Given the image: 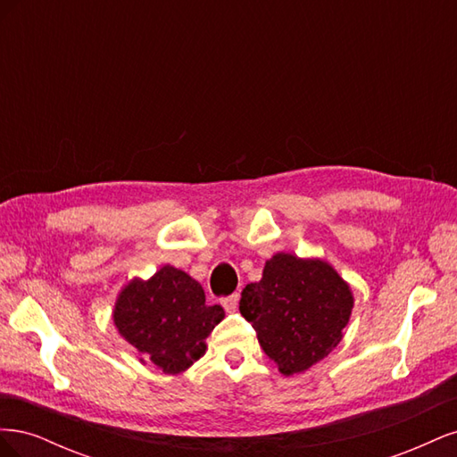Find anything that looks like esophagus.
Instances as JSON below:
<instances>
[{
    "label": "esophagus",
    "instance_id": "esophagus-1",
    "mask_svg": "<svg viewBox=\"0 0 457 457\" xmlns=\"http://www.w3.org/2000/svg\"><path fill=\"white\" fill-rule=\"evenodd\" d=\"M238 301H240V295L238 294H232V295L225 297V299H220V305H223V309L227 312H234V311L238 309Z\"/></svg>",
    "mask_w": 457,
    "mask_h": 457
}]
</instances>
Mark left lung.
<instances>
[{
  "label": "left lung",
  "mask_w": 457,
  "mask_h": 457,
  "mask_svg": "<svg viewBox=\"0 0 457 457\" xmlns=\"http://www.w3.org/2000/svg\"><path fill=\"white\" fill-rule=\"evenodd\" d=\"M354 307L349 282L320 257L274 253L259 282L247 284L240 312L282 376L309 370L343 339Z\"/></svg>",
  "instance_id": "8db88e82"
}]
</instances>
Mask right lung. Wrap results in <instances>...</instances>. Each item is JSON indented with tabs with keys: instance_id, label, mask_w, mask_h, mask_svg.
<instances>
[{
	"instance_id": "obj_1",
	"label": "right lung",
	"mask_w": 457,
	"mask_h": 457,
	"mask_svg": "<svg viewBox=\"0 0 457 457\" xmlns=\"http://www.w3.org/2000/svg\"><path fill=\"white\" fill-rule=\"evenodd\" d=\"M223 318V307L205 303L200 282L171 265L148 280H129L112 311L114 326L139 351V361L168 376L183 373L205 354V339Z\"/></svg>"
}]
</instances>
